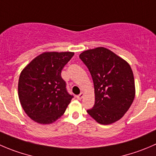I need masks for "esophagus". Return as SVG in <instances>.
<instances>
[{
	"instance_id": "obj_1",
	"label": "esophagus",
	"mask_w": 156,
	"mask_h": 156,
	"mask_svg": "<svg viewBox=\"0 0 156 156\" xmlns=\"http://www.w3.org/2000/svg\"><path fill=\"white\" fill-rule=\"evenodd\" d=\"M83 97H84V93H82V92H81L80 94H78V96H77V98H78V100H81L83 98Z\"/></svg>"
}]
</instances>
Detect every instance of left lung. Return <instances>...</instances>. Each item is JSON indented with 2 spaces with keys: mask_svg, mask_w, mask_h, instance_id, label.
<instances>
[{
  "mask_svg": "<svg viewBox=\"0 0 156 156\" xmlns=\"http://www.w3.org/2000/svg\"><path fill=\"white\" fill-rule=\"evenodd\" d=\"M91 75L95 103L87 112L98 123L109 125L121 119L135 98V81L129 63L104 47L79 55Z\"/></svg>",
  "mask_w": 156,
  "mask_h": 156,
  "instance_id": "left-lung-1",
  "label": "left lung"
}]
</instances>
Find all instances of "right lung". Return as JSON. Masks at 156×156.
I'll use <instances>...</instances> for the list:
<instances>
[{"instance_id":"1","label":"right lung","mask_w":156,"mask_h":156,"mask_svg":"<svg viewBox=\"0 0 156 156\" xmlns=\"http://www.w3.org/2000/svg\"><path fill=\"white\" fill-rule=\"evenodd\" d=\"M72 52H46L33 58L21 72L18 96L27 116L41 124L60 118L73 96L66 90L61 76L64 66L74 55Z\"/></svg>"}]
</instances>
